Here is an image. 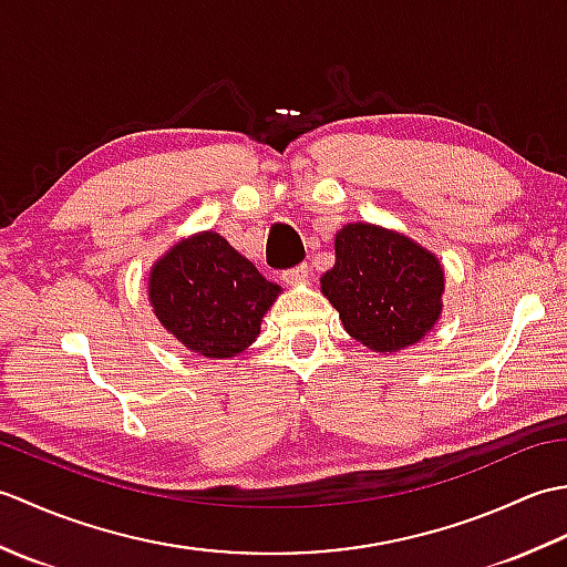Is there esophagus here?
Returning a JSON list of instances; mask_svg holds the SVG:
<instances>
[{"mask_svg":"<svg viewBox=\"0 0 567 567\" xmlns=\"http://www.w3.org/2000/svg\"><path fill=\"white\" fill-rule=\"evenodd\" d=\"M307 277H309V265L307 262H299V265H295V268L282 270V280L287 285H299V282H305Z\"/></svg>","mask_w":567,"mask_h":567,"instance_id":"esophagus-1","label":"esophagus"}]
</instances>
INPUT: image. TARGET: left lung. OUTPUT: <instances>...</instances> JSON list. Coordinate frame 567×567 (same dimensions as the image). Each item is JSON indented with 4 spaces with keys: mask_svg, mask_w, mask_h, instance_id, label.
Instances as JSON below:
<instances>
[{
    "mask_svg": "<svg viewBox=\"0 0 567 567\" xmlns=\"http://www.w3.org/2000/svg\"><path fill=\"white\" fill-rule=\"evenodd\" d=\"M321 292L346 331L378 353L416 343L441 315L443 270L429 250L372 224H348L336 236V265Z\"/></svg>",
    "mask_w": 567,
    "mask_h": 567,
    "instance_id": "left-lung-1",
    "label": "left lung"
}]
</instances>
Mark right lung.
Listing matches in <instances>:
<instances>
[{"label":"right lung","instance_id":"1","mask_svg":"<svg viewBox=\"0 0 567 567\" xmlns=\"http://www.w3.org/2000/svg\"><path fill=\"white\" fill-rule=\"evenodd\" d=\"M280 287L248 258L207 231L155 262L148 282L155 317L192 353L231 358L258 339Z\"/></svg>","mask_w":567,"mask_h":567}]
</instances>
